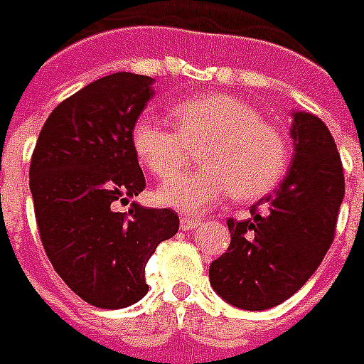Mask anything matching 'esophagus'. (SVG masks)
<instances>
[{"label":"esophagus","mask_w":364,"mask_h":364,"mask_svg":"<svg viewBox=\"0 0 364 364\" xmlns=\"http://www.w3.org/2000/svg\"><path fill=\"white\" fill-rule=\"evenodd\" d=\"M199 220L198 218H190V217H180V228L182 230H193V228H198Z\"/></svg>","instance_id":"obj_1"}]
</instances>
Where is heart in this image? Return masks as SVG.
I'll return each instance as SVG.
<instances>
[{
    "mask_svg": "<svg viewBox=\"0 0 364 364\" xmlns=\"http://www.w3.org/2000/svg\"><path fill=\"white\" fill-rule=\"evenodd\" d=\"M174 128L151 113L134 120L130 141L141 165L159 180L176 176L198 147L201 168L171 180L159 201L182 213H203L230 193L257 199L269 193L288 168L284 134L247 101L228 94H203L172 109Z\"/></svg>",
    "mask_w": 364,
    "mask_h": 364,
    "instance_id": "heart-1",
    "label": "heart"
}]
</instances>
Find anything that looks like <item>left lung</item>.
I'll return each mask as SVG.
<instances>
[{"instance_id":"left-lung-1","label":"left lung","mask_w":364,"mask_h":364,"mask_svg":"<svg viewBox=\"0 0 364 364\" xmlns=\"http://www.w3.org/2000/svg\"><path fill=\"white\" fill-rule=\"evenodd\" d=\"M294 157L274 192L251 205L245 220L228 218L230 245L209 269L213 289L245 311L276 307L313 276L334 242L346 193L332 134L318 117L296 111Z\"/></svg>"}]
</instances>
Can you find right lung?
<instances>
[{
    "mask_svg": "<svg viewBox=\"0 0 364 364\" xmlns=\"http://www.w3.org/2000/svg\"><path fill=\"white\" fill-rule=\"evenodd\" d=\"M151 76L114 73L57 105L30 161V192L46 255L68 288L100 309L140 301L146 264L178 232L172 209L136 201L146 178L130 132L155 95Z\"/></svg>",
    "mask_w": 364,
    "mask_h": 364,
    "instance_id": "1",
    "label": "right lung"
}]
</instances>
